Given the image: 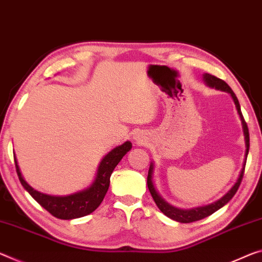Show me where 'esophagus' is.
Segmentation results:
<instances>
[{"label":"esophagus","mask_w":262,"mask_h":262,"mask_svg":"<svg viewBox=\"0 0 262 262\" xmlns=\"http://www.w3.org/2000/svg\"><path fill=\"white\" fill-rule=\"evenodd\" d=\"M134 140H136V142L142 143L143 140H144V136H143V134H141V133H135Z\"/></svg>","instance_id":"34e87169"}]
</instances>
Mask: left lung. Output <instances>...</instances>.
Listing matches in <instances>:
<instances>
[{
	"label": "left lung",
	"instance_id": "left-lung-1",
	"mask_svg": "<svg viewBox=\"0 0 262 262\" xmlns=\"http://www.w3.org/2000/svg\"><path fill=\"white\" fill-rule=\"evenodd\" d=\"M203 80H204L205 84L211 87V89H215L219 91H224V92H227L231 94L232 99H233L234 105L236 112H238L239 118L242 120V124H243V132H244V138H245V147H246V150H245V159H244V163H243V168L240 170V173L238 176V180L234 183V185L227 191V192L224 194L222 198H219L218 201H215L211 204H207L204 206H198V207H192V209H180V207L172 206L171 204H169L168 202H165L163 198H162L161 194L159 193V191L156 190L155 184H154V180H152V175H154V162L150 163V167H149V171H148V178H147V184H148V189L150 191L151 197L154 201H155L156 205L159 209L163 212L167 217L171 218L172 221H176L178 223H192V222H197L201 221V219L209 217L210 214H212L215 211H218L219 209H222L224 205H226L228 202L231 201L232 197L234 196L236 190H238L240 183H242L243 176H244V170H245V165H246V160H247V155H248V150H250V134H248V128L247 124L245 122L244 116L242 113V110H240V105L238 101V98L235 97V94L233 91L231 90V87L228 86L225 81L222 80L217 77L212 76L210 73H204L203 74Z\"/></svg>",
	"mask_w": 262,
	"mask_h": 262
}]
</instances>
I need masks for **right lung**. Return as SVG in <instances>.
Here are the masks:
<instances>
[{"mask_svg": "<svg viewBox=\"0 0 262 262\" xmlns=\"http://www.w3.org/2000/svg\"><path fill=\"white\" fill-rule=\"evenodd\" d=\"M130 149L132 143L129 141H126L121 146L112 149L107 155L103 156V159L99 163L92 184L84 190L68 194V196H51V194L35 190L24 180L15 154L14 159L20 184L31 194V197L52 215H55L56 218L70 221V219L80 218L92 213L101 204L105 194L107 193V190L110 188L112 172Z\"/></svg>", "mask_w": 262, "mask_h": 262, "instance_id": "add662e5", "label": "right lung"}]
</instances>
